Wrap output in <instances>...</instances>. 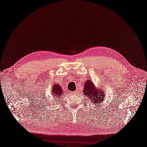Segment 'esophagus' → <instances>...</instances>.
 I'll list each match as a JSON object with an SVG mask.
<instances>
[{"label":"esophagus","instance_id":"34e87169","mask_svg":"<svg viewBox=\"0 0 147 147\" xmlns=\"http://www.w3.org/2000/svg\"><path fill=\"white\" fill-rule=\"evenodd\" d=\"M71 93L72 94H76V91H74V92H71Z\"/></svg>","mask_w":147,"mask_h":147}]
</instances>
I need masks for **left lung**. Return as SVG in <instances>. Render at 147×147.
<instances>
[{
	"label": "left lung",
	"mask_w": 147,
	"mask_h": 147,
	"mask_svg": "<svg viewBox=\"0 0 147 147\" xmlns=\"http://www.w3.org/2000/svg\"><path fill=\"white\" fill-rule=\"evenodd\" d=\"M83 92L85 96L88 97L90 101L93 102V103L96 105H100L105 99V95L103 88L98 90V88L95 87L93 83L91 82L90 79H88L85 82Z\"/></svg>",
	"instance_id": "obj_1"
}]
</instances>
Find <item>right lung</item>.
Wrapping results in <instances>:
<instances>
[{"instance_id":"right-lung-1","label":"right lung","mask_w":147,"mask_h":147,"mask_svg":"<svg viewBox=\"0 0 147 147\" xmlns=\"http://www.w3.org/2000/svg\"><path fill=\"white\" fill-rule=\"evenodd\" d=\"M52 94L54 95V98H60V97L64 94L63 88L58 84H55L52 87Z\"/></svg>"}]
</instances>
